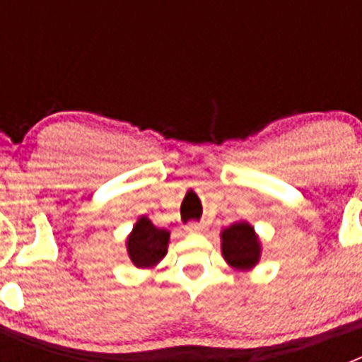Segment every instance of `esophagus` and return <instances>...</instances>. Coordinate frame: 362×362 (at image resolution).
Wrapping results in <instances>:
<instances>
[{
  "label": "esophagus",
  "instance_id": "esophagus-1",
  "mask_svg": "<svg viewBox=\"0 0 362 362\" xmlns=\"http://www.w3.org/2000/svg\"><path fill=\"white\" fill-rule=\"evenodd\" d=\"M185 230H187L188 233L204 232V223H197V221H192V223H188V225L185 226Z\"/></svg>",
  "mask_w": 362,
  "mask_h": 362
}]
</instances>
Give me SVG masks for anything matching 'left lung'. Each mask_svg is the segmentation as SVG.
Here are the masks:
<instances>
[{
    "mask_svg": "<svg viewBox=\"0 0 362 362\" xmlns=\"http://www.w3.org/2000/svg\"><path fill=\"white\" fill-rule=\"evenodd\" d=\"M221 239H223V245H221L223 255L233 268L248 270L259 261L261 246H259L254 228L248 223H235L228 226L223 230Z\"/></svg>",
    "mask_w": 362,
    "mask_h": 362,
    "instance_id": "left-lung-1",
    "label": "left lung"
}]
</instances>
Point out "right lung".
I'll return each instance as SVG.
<instances>
[{"label": "right lung", "mask_w": 362, "mask_h": 362, "mask_svg": "<svg viewBox=\"0 0 362 362\" xmlns=\"http://www.w3.org/2000/svg\"><path fill=\"white\" fill-rule=\"evenodd\" d=\"M170 233L166 230L158 228L150 223V219L141 217L130 233L127 248L132 263L139 268H148L156 264L166 254Z\"/></svg>", "instance_id": "right-lung-1"}]
</instances>
